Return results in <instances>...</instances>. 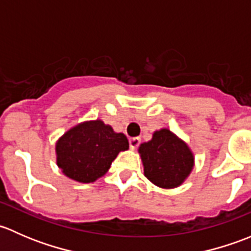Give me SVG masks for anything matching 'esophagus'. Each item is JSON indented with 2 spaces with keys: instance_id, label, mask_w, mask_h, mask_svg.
<instances>
[{
  "instance_id": "obj_1",
  "label": "esophagus",
  "mask_w": 251,
  "mask_h": 251,
  "mask_svg": "<svg viewBox=\"0 0 251 251\" xmlns=\"http://www.w3.org/2000/svg\"><path fill=\"white\" fill-rule=\"evenodd\" d=\"M128 143H130V148L131 149H136L138 146H140L141 140L138 137H132V138H130V140H128Z\"/></svg>"
}]
</instances>
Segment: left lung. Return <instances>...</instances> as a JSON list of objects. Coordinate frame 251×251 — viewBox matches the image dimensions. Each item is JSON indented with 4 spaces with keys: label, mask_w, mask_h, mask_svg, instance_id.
<instances>
[{
    "label": "left lung",
    "mask_w": 251,
    "mask_h": 251,
    "mask_svg": "<svg viewBox=\"0 0 251 251\" xmlns=\"http://www.w3.org/2000/svg\"><path fill=\"white\" fill-rule=\"evenodd\" d=\"M144 176L161 188H175L183 183L194 165V156L183 141L168 128L153 133L138 149Z\"/></svg>",
    "instance_id": "8db88e82"
}]
</instances>
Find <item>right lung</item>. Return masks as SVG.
<instances>
[{
    "mask_svg": "<svg viewBox=\"0 0 251 251\" xmlns=\"http://www.w3.org/2000/svg\"><path fill=\"white\" fill-rule=\"evenodd\" d=\"M127 149L124 133L114 132L100 120L85 121L57 141V165L69 178L90 183L107 174L118 154Z\"/></svg>",
    "mask_w": 251,
    "mask_h": 251,
    "instance_id": "add662e5",
    "label": "right lung"
}]
</instances>
